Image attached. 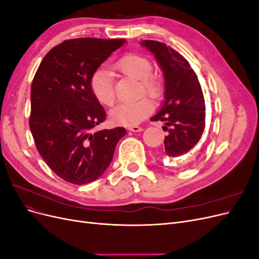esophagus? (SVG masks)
I'll use <instances>...</instances> for the list:
<instances>
[{"mask_svg": "<svg viewBox=\"0 0 259 259\" xmlns=\"http://www.w3.org/2000/svg\"><path fill=\"white\" fill-rule=\"evenodd\" d=\"M128 131L131 132H142L144 128L140 127V126H137V125H132V126H128L127 127Z\"/></svg>", "mask_w": 259, "mask_h": 259, "instance_id": "34e87169", "label": "esophagus"}]
</instances>
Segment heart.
I'll return each mask as SVG.
<instances>
[{
    "mask_svg": "<svg viewBox=\"0 0 259 259\" xmlns=\"http://www.w3.org/2000/svg\"><path fill=\"white\" fill-rule=\"evenodd\" d=\"M114 70L125 76L139 80L140 95L147 94L158 99L163 94V82L159 75L152 73V64L147 57L137 54H126L117 59ZM90 89L99 104L106 107L113 106L116 94L113 83V74L108 68L101 66L90 77ZM153 110L152 101L143 97L134 103H123L112 109L110 115L114 123L120 125H136L142 122Z\"/></svg>",
    "mask_w": 259,
    "mask_h": 259,
    "instance_id": "heart-1",
    "label": "heart"
}]
</instances>
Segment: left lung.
Here are the masks:
<instances>
[{
    "mask_svg": "<svg viewBox=\"0 0 259 259\" xmlns=\"http://www.w3.org/2000/svg\"><path fill=\"white\" fill-rule=\"evenodd\" d=\"M165 76V101L151 121H163L168 135L162 154L169 158L184 155L199 143L205 128V100L200 82L187 59L162 42L146 40Z\"/></svg>",
    "mask_w": 259,
    "mask_h": 259,
    "instance_id": "8db88e82",
    "label": "left lung"
}]
</instances>
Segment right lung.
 Returning a JSON list of instances; mask_svg holds the SVG:
<instances>
[{"mask_svg": "<svg viewBox=\"0 0 259 259\" xmlns=\"http://www.w3.org/2000/svg\"><path fill=\"white\" fill-rule=\"evenodd\" d=\"M124 38L66 40L45 55L31 84L29 126L36 150L55 174L74 185L109 166L124 127L95 131L106 112L90 89L92 73Z\"/></svg>", "mask_w": 259, "mask_h": 259, "instance_id": "1", "label": "right lung"}]
</instances>
